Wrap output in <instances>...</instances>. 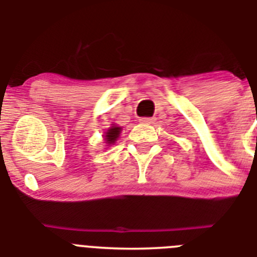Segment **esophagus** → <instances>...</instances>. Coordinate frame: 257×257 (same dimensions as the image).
<instances>
[{
  "label": "esophagus",
  "mask_w": 257,
  "mask_h": 257,
  "mask_svg": "<svg viewBox=\"0 0 257 257\" xmlns=\"http://www.w3.org/2000/svg\"><path fill=\"white\" fill-rule=\"evenodd\" d=\"M154 121H155L154 117H141V119H140V122H141V124H153Z\"/></svg>",
  "instance_id": "34e87169"
}]
</instances>
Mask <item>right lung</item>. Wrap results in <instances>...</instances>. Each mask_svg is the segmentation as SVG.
<instances>
[{
    "label": "right lung",
    "mask_w": 257,
    "mask_h": 257,
    "mask_svg": "<svg viewBox=\"0 0 257 257\" xmlns=\"http://www.w3.org/2000/svg\"><path fill=\"white\" fill-rule=\"evenodd\" d=\"M120 133H121V126H117L116 124H111V126L107 129L103 136L106 146L115 145V142L117 141V138L120 137Z\"/></svg>",
    "instance_id": "right-lung-1"
}]
</instances>
